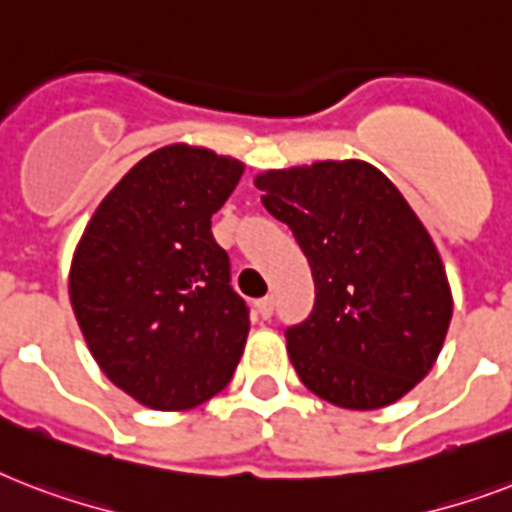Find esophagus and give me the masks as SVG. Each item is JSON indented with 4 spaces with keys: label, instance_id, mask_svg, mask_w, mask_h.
Segmentation results:
<instances>
[{
    "label": "esophagus",
    "instance_id": "esophagus-1",
    "mask_svg": "<svg viewBox=\"0 0 512 512\" xmlns=\"http://www.w3.org/2000/svg\"><path fill=\"white\" fill-rule=\"evenodd\" d=\"M273 311H276V300H273V297H263V300H257V313H260L263 319H271Z\"/></svg>",
    "mask_w": 512,
    "mask_h": 512
}]
</instances>
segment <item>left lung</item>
<instances>
[{
  "label": "left lung",
  "instance_id": "1",
  "mask_svg": "<svg viewBox=\"0 0 512 512\" xmlns=\"http://www.w3.org/2000/svg\"><path fill=\"white\" fill-rule=\"evenodd\" d=\"M263 204L311 265V316L287 350L311 393L342 409H380L436 364L452 321L438 249L412 207L366 162H319L257 175Z\"/></svg>",
  "mask_w": 512,
  "mask_h": 512
}]
</instances>
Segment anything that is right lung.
I'll return each mask as SVG.
<instances>
[{"mask_svg": "<svg viewBox=\"0 0 512 512\" xmlns=\"http://www.w3.org/2000/svg\"><path fill=\"white\" fill-rule=\"evenodd\" d=\"M241 170L207 148H159L100 201L76 247L68 295L84 340L108 380L151 409L204 404L236 372L249 305L212 215Z\"/></svg>", "mask_w": 512, "mask_h": 512, "instance_id": "right-lung-1", "label": "right lung"}]
</instances>
